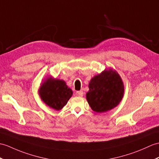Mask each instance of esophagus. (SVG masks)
Masks as SVG:
<instances>
[{"label":"esophagus","instance_id":"esophagus-1","mask_svg":"<svg viewBox=\"0 0 159 159\" xmlns=\"http://www.w3.org/2000/svg\"><path fill=\"white\" fill-rule=\"evenodd\" d=\"M76 95H78V96L82 97L83 95V94H84V93H83V91H76Z\"/></svg>","mask_w":159,"mask_h":159}]
</instances>
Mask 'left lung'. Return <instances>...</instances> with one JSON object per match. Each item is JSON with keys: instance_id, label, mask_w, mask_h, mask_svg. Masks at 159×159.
Returning a JSON list of instances; mask_svg holds the SVG:
<instances>
[{"instance_id": "1", "label": "left lung", "mask_w": 159, "mask_h": 159, "mask_svg": "<svg viewBox=\"0 0 159 159\" xmlns=\"http://www.w3.org/2000/svg\"><path fill=\"white\" fill-rule=\"evenodd\" d=\"M87 100L96 112H104L119 105L124 94L123 81L116 71L105 70L89 84Z\"/></svg>"}]
</instances>
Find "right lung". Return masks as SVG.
I'll return each instance as SVG.
<instances>
[{
    "label": "right lung",
    "instance_id": "obj_1",
    "mask_svg": "<svg viewBox=\"0 0 159 159\" xmlns=\"http://www.w3.org/2000/svg\"><path fill=\"white\" fill-rule=\"evenodd\" d=\"M72 93L64 80L53 79L46 80L39 90L42 100L55 110H61L67 104Z\"/></svg>",
    "mask_w": 159,
    "mask_h": 159
}]
</instances>
